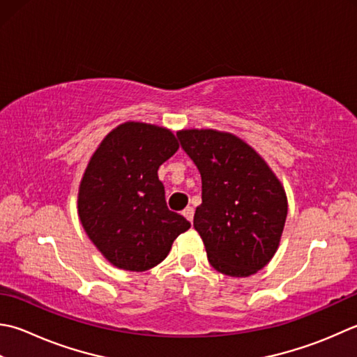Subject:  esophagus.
<instances>
[{
	"instance_id": "1",
	"label": "esophagus",
	"mask_w": 357,
	"mask_h": 357,
	"mask_svg": "<svg viewBox=\"0 0 357 357\" xmlns=\"http://www.w3.org/2000/svg\"><path fill=\"white\" fill-rule=\"evenodd\" d=\"M183 215L185 216V218H187L188 221H190V222H192V220H193V215H195V211H193V207H190V206H188V207H185V208H184V212H183Z\"/></svg>"
}]
</instances>
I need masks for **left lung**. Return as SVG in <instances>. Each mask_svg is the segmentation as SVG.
I'll use <instances>...</instances> for the list:
<instances>
[{
    "label": "left lung",
    "instance_id": "obj_1",
    "mask_svg": "<svg viewBox=\"0 0 357 357\" xmlns=\"http://www.w3.org/2000/svg\"><path fill=\"white\" fill-rule=\"evenodd\" d=\"M181 146L198 167L202 202L193 226L208 263L225 275L249 277L277 252L288 199L258 153L232 132L181 130Z\"/></svg>",
    "mask_w": 357,
    "mask_h": 357
}]
</instances>
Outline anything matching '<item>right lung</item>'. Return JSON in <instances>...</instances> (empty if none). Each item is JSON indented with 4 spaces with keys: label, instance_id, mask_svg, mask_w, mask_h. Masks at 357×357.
I'll return each instance as SVG.
<instances>
[{
    "label": "right lung",
    "instance_id": "add662e5",
    "mask_svg": "<svg viewBox=\"0 0 357 357\" xmlns=\"http://www.w3.org/2000/svg\"><path fill=\"white\" fill-rule=\"evenodd\" d=\"M170 130L125 122L105 136L79 187V218L100 254L125 271L155 268L190 227L169 211L158 170L178 151Z\"/></svg>",
    "mask_w": 357,
    "mask_h": 357
}]
</instances>
